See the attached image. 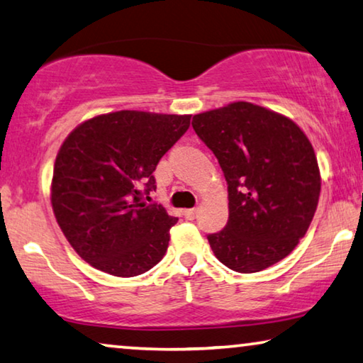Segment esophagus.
I'll list each match as a JSON object with an SVG mask.
<instances>
[{"mask_svg": "<svg viewBox=\"0 0 363 363\" xmlns=\"http://www.w3.org/2000/svg\"><path fill=\"white\" fill-rule=\"evenodd\" d=\"M195 215H197V208H189V210H184V216H186L187 220H194Z\"/></svg>", "mask_w": 363, "mask_h": 363, "instance_id": "esophagus-1", "label": "esophagus"}]
</instances>
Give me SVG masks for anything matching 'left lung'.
I'll return each instance as SVG.
<instances>
[{"label": "left lung", "mask_w": 363, "mask_h": 363, "mask_svg": "<svg viewBox=\"0 0 363 363\" xmlns=\"http://www.w3.org/2000/svg\"><path fill=\"white\" fill-rule=\"evenodd\" d=\"M192 128L215 153L228 182L229 218L208 235L218 260L257 273L291 254L318 205L316 155L294 121L249 101L195 114Z\"/></svg>", "instance_id": "left-lung-1"}]
</instances>
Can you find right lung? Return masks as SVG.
I'll return each mask as SVG.
<instances>
[{"mask_svg": "<svg viewBox=\"0 0 363 363\" xmlns=\"http://www.w3.org/2000/svg\"><path fill=\"white\" fill-rule=\"evenodd\" d=\"M191 114L123 109L96 114L69 134L56 155L50 195L57 224L77 255L119 278L164 257L177 218L143 200L161 157L191 125Z\"/></svg>", "mask_w": 363, "mask_h": 363, "instance_id": "add662e5", "label": "right lung"}]
</instances>
